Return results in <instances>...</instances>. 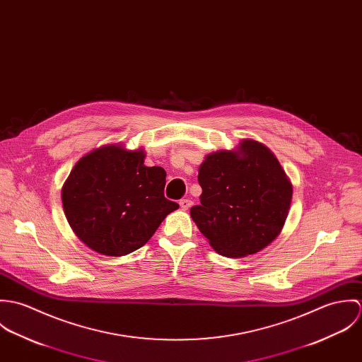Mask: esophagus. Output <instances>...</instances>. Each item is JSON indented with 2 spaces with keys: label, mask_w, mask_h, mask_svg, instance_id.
<instances>
[{
  "label": "esophagus",
  "mask_w": 362,
  "mask_h": 362,
  "mask_svg": "<svg viewBox=\"0 0 362 362\" xmlns=\"http://www.w3.org/2000/svg\"><path fill=\"white\" fill-rule=\"evenodd\" d=\"M180 206L182 210H188L189 207L192 206V201H189V199H181L180 201Z\"/></svg>",
  "instance_id": "34e87169"
}]
</instances>
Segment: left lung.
Instances as JSON below:
<instances>
[{
    "label": "left lung",
    "instance_id": "1",
    "mask_svg": "<svg viewBox=\"0 0 362 362\" xmlns=\"http://www.w3.org/2000/svg\"><path fill=\"white\" fill-rule=\"evenodd\" d=\"M201 204L191 217L210 247L227 258H244L281 233L293 185L274 153L255 139L205 157L198 174Z\"/></svg>",
    "mask_w": 362,
    "mask_h": 362
}]
</instances>
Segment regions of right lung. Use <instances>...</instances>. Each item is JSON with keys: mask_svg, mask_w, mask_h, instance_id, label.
<instances>
[{"mask_svg": "<svg viewBox=\"0 0 362 362\" xmlns=\"http://www.w3.org/2000/svg\"><path fill=\"white\" fill-rule=\"evenodd\" d=\"M145 149L108 144L82 156L61 191L75 235L107 257L144 247L178 204L164 198L165 171L145 165Z\"/></svg>", "mask_w": 362, "mask_h": 362, "instance_id": "1", "label": "right lung"}]
</instances>
